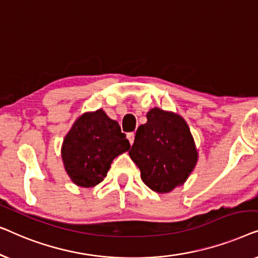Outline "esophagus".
Listing matches in <instances>:
<instances>
[{
    "instance_id": "34e87169",
    "label": "esophagus",
    "mask_w": 258,
    "mask_h": 258,
    "mask_svg": "<svg viewBox=\"0 0 258 258\" xmlns=\"http://www.w3.org/2000/svg\"><path fill=\"white\" fill-rule=\"evenodd\" d=\"M126 137H128L130 144H133L134 143V140H135V134H134V133H128V135H126Z\"/></svg>"
}]
</instances>
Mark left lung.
<instances>
[{"mask_svg": "<svg viewBox=\"0 0 258 258\" xmlns=\"http://www.w3.org/2000/svg\"><path fill=\"white\" fill-rule=\"evenodd\" d=\"M147 119L137 129L129 155L140 168L142 181L154 191L165 194L186 181L199 154L189 126L179 115L154 108Z\"/></svg>", "mask_w": 258, "mask_h": 258, "instance_id": "8db88e82", "label": "left lung"}]
</instances>
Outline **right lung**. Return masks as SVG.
<instances>
[{
  "label": "right lung",
  "mask_w": 258,
  "mask_h": 258,
  "mask_svg": "<svg viewBox=\"0 0 258 258\" xmlns=\"http://www.w3.org/2000/svg\"><path fill=\"white\" fill-rule=\"evenodd\" d=\"M129 148L118 123L98 109L76 119L64 137L61 154L72 181L90 188L103 181L114 158Z\"/></svg>",
  "instance_id": "add662e5"
}]
</instances>
